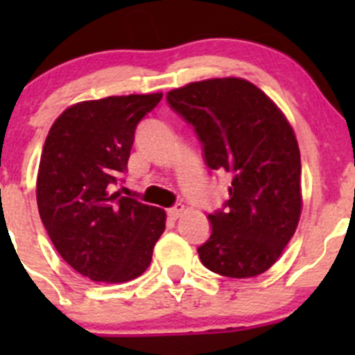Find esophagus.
<instances>
[{"mask_svg":"<svg viewBox=\"0 0 355 355\" xmlns=\"http://www.w3.org/2000/svg\"><path fill=\"white\" fill-rule=\"evenodd\" d=\"M184 211H185V206L184 204H175L173 207H170V209H168V216L171 218V220H177V218H180L182 214H184Z\"/></svg>","mask_w":355,"mask_h":355,"instance_id":"1","label":"esophagus"}]
</instances>
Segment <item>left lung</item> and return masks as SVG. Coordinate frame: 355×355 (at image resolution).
Returning <instances> with one entry per match:
<instances>
[{
    "label": "left lung",
    "instance_id": "1",
    "mask_svg": "<svg viewBox=\"0 0 355 355\" xmlns=\"http://www.w3.org/2000/svg\"><path fill=\"white\" fill-rule=\"evenodd\" d=\"M166 101L194 127L211 170L232 177L228 200L207 214L211 235L198 247L213 273L250 278L270 270L300 218V153L273 101L244 78H209L173 89Z\"/></svg>",
    "mask_w": 355,
    "mask_h": 355
}]
</instances>
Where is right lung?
I'll return each mask as SVG.
<instances>
[{"label":"right lung","instance_id":"obj_1","mask_svg":"<svg viewBox=\"0 0 355 355\" xmlns=\"http://www.w3.org/2000/svg\"><path fill=\"white\" fill-rule=\"evenodd\" d=\"M163 94L110 96L63 111L46 137L37 207L60 256L92 282L141 277L164 232L163 209L114 192L139 121Z\"/></svg>","mask_w":355,"mask_h":355}]
</instances>
